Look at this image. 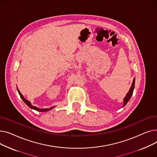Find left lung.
Wrapping results in <instances>:
<instances>
[{
	"label": "left lung",
	"instance_id": "obj_1",
	"mask_svg": "<svg viewBox=\"0 0 157 157\" xmlns=\"http://www.w3.org/2000/svg\"><path fill=\"white\" fill-rule=\"evenodd\" d=\"M134 86H135V78H134V80H133V82H132V86L129 90L128 92L127 93L126 97L124 98V101H123V107H124L127 103L128 102V101L130 100V98L132 96V95L133 94V92H134Z\"/></svg>",
	"mask_w": 157,
	"mask_h": 157
}]
</instances>
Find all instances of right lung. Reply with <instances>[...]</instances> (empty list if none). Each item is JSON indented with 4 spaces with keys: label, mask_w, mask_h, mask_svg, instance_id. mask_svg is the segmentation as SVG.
<instances>
[{
    "label": "right lung",
    "mask_w": 157,
    "mask_h": 157,
    "mask_svg": "<svg viewBox=\"0 0 157 157\" xmlns=\"http://www.w3.org/2000/svg\"><path fill=\"white\" fill-rule=\"evenodd\" d=\"M17 90H18V93H19V95H20V97L22 98V100L23 101V102L25 103L29 108H30L31 109H35V110H36V111H39V112H44V111H49V110H51L52 108H53L54 107H52V108H48V109H39V108H37V107H35V106H34V105H32V104H31V103L28 101V100H27V99H25V98L24 97H23V95L20 93V92L19 91V90L17 88Z\"/></svg>",
    "instance_id": "obj_1"
}]
</instances>
